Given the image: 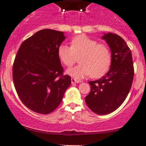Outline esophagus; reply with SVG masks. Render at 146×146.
<instances>
[{
	"label": "esophagus",
	"mask_w": 146,
	"mask_h": 146,
	"mask_svg": "<svg viewBox=\"0 0 146 146\" xmlns=\"http://www.w3.org/2000/svg\"><path fill=\"white\" fill-rule=\"evenodd\" d=\"M82 81L80 80H76L75 78H72L71 79V82L72 84H74V83H79V82H81Z\"/></svg>",
	"instance_id": "34e87169"
}]
</instances>
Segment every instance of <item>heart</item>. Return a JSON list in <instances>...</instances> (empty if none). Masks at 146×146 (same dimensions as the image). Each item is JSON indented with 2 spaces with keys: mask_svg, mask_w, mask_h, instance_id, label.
<instances>
[{
  "mask_svg": "<svg viewBox=\"0 0 146 146\" xmlns=\"http://www.w3.org/2000/svg\"><path fill=\"white\" fill-rule=\"evenodd\" d=\"M58 56L61 62L67 67H71L77 61V66L68 70L70 76L76 78H82L90 75L93 78L104 76L110 68L112 54L108 45L98 43L95 40L85 35L73 37L70 41V47L66 45H59Z\"/></svg>",
  "mask_w": 146,
  "mask_h": 146,
  "instance_id": "b5f03b06",
  "label": "heart"
}]
</instances>
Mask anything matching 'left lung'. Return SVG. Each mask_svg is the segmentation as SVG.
Listing matches in <instances>:
<instances>
[{"label": "left lung", "mask_w": 146, "mask_h": 146, "mask_svg": "<svg viewBox=\"0 0 146 146\" xmlns=\"http://www.w3.org/2000/svg\"><path fill=\"white\" fill-rule=\"evenodd\" d=\"M111 50L110 70L100 79L89 82L91 91L85 97L87 106L98 115L117 109L130 91L134 75L131 52L123 38L108 33L102 37Z\"/></svg>", "instance_id": "obj_1"}]
</instances>
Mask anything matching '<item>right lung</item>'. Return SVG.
I'll return each mask as SVG.
<instances>
[{
	"label": "right lung",
	"instance_id": "right-lung-1",
	"mask_svg": "<svg viewBox=\"0 0 146 146\" xmlns=\"http://www.w3.org/2000/svg\"><path fill=\"white\" fill-rule=\"evenodd\" d=\"M64 33L42 29L21 43L12 67L15 90L21 102L32 111L47 115L61 104L71 84L58 56Z\"/></svg>",
	"mask_w": 146,
	"mask_h": 146
}]
</instances>
